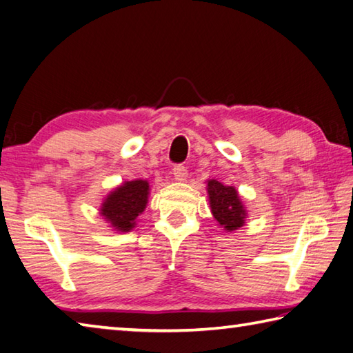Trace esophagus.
I'll return each mask as SVG.
<instances>
[{
    "label": "esophagus",
    "instance_id": "1",
    "mask_svg": "<svg viewBox=\"0 0 353 353\" xmlns=\"http://www.w3.org/2000/svg\"><path fill=\"white\" fill-rule=\"evenodd\" d=\"M172 172H174V178L176 181H184V178L187 176V169L183 164H176V166L172 169Z\"/></svg>",
    "mask_w": 353,
    "mask_h": 353
}]
</instances>
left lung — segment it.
Segmentation results:
<instances>
[{
	"instance_id": "left-lung-1",
	"label": "left lung",
	"mask_w": 353,
	"mask_h": 353,
	"mask_svg": "<svg viewBox=\"0 0 353 353\" xmlns=\"http://www.w3.org/2000/svg\"><path fill=\"white\" fill-rule=\"evenodd\" d=\"M207 192L210 198L213 216L222 228L227 232H233L245 224V207L242 205L234 187L224 185L216 179H210L207 184Z\"/></svg>"
}]
</instances>
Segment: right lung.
Wrapping results in <instances>:
<instances>
[{
  "label": "right lung",
  "instance_id": "1",
  "mask_svg": "<svg viewBox=\"0 0 353 353\" xmlns=\"http://www.w3.org/2000/svg\"><path fill=\"white\" fill-rule=\"evenodd\" d=\"M149 195V183L143 179L128 181L111 192L100 208V213L117 232H129L135 219L145 210Z\"/></svg>",
  "mask_w": 353,
  "mask_h": 353
}]
</instances>
